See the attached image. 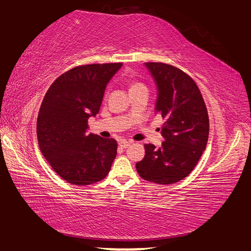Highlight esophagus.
I'll list each match as a JSON object with an SVG mask.
<instances>
[{
	"instance_id": "esophagus-1",
	"label": "esophagus",
	"mask_w": 251,
	"mask_h": 251,
	"mask_svg": "<svg viewBox=\"0 0 251 251\" xmlns=\"http://www.w3.org/2000/svg\"><path fill=\"white\" fill-rule=\"evenodd\" d=\"M130 144H131L130 142H126V141L124 140V141H121V142L119 143V146L122 147V148H126V147L130 146Z\"/></svg>"
}]
</instances>
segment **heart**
Instances as JSON below:
<instances>
[{"label": "heart", "instance_id": "b5f03b06", "mask_svg": "<svg viewBox=\"0 0 251 251\" xmlns=\"http://www.w3.org/2000/svg\"><path fill=\"white\" fill-rule=\"evenodd\" d=\"M142 86H144V85L141 84V83H133V84H131V88H130V90L137 89V88H142Z\"/></svg>", "mask_w": 251, "mask_h": 251}]
</instances>
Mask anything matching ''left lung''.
I'll return each mask as SVG.
<instances>
[{"instance_id": "left-lung-1", "label": "left lung", "mask_w": 251, "mask_h": 251, "mask_svg": "<svg viewBox=\"0 0 251 251\" xmlns=\"http://www.w3.org/2000/svg\"><path fill=\"white\" fill-rule=\"evenodd\" d=\"M157 89L155 112L163 124L165 142L145 145V157L136 162L142 178L156 184L183 180L201 159L209 136V118L198 86L190 75L162 63H145Z\"/></svg>"}]
</instances>
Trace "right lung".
Masks as SVG:
<instances>
[{
    "instance_id": "1",
    "label": "right lung",
    "mask_w": 251,
    "mask_h": 251,
    "mask_svg": "<svg viewBox=\"0 0 251 251\" xmlns=\"http://www.w3.org/2000/svg\"><path fill=\"white\" fill-rule=\"evenodd\" d=\"M122 64L79 66L61 75L45 94L37 120L40 151L57 175L75 185L103 180L117 156V142L88 134L107 84Z\"/></svg>"
}]
</instances>
